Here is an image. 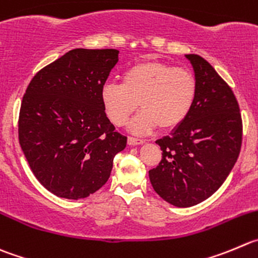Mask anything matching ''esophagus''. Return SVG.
<instances>
[{
	"label": "esophagus",
	"mask_w": 258,
	"mask_h": 258,
	"mask_svg": "<svg viewBox=\"0 0 258 258\" xmlns=\"http://www.w3.org/2000/svg\"><path fill=\"white\" fill-rule=\"evenodd\" d=\"M144 141L141 138H136V137H129L127 138V144L129 146H139V144H143Z\"/></svg>",
	"instance_id": "34e87169"
}]
</instances>
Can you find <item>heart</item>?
<instances>
[{"label": "heart", "mask_w": 258, "mask_h": 258, "mask_svg": "<svg viewBox=\"0 0 258 258\" xmlns=\"http://www.w3.org/2000/svg\"><path fill=\"white\" fill-rule=\"evenodd\" d=\"M198 94V81L190 70L158 60H142L124 71L121 83L106 82L101 88L105 114L121 126L138 110L143 111L131 122L133 133L144 134L173 129L186 120Z\"/></svg>", "instance_id": "heart-1"}]
</instances>
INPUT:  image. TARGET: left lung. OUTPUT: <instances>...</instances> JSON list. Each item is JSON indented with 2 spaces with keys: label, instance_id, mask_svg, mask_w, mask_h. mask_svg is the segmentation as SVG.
<instances>
[{
  "label": "left lung",
  "instance_id": "8db88e82",
  "mask_svg": "<svg viewBox=\"0 0 258 258\" xmlns=\"http://www.w3.org/2000/svg\"><path fill=\"white\" fill-rule=\"evenodd\" d=\"M186 58L198 81L195 104L182 124L156 142L162 161L149 171L154 191L178 208L210 198L234 167L242 146V117L232 88L203 57Z\"/></svg>",
  "mask_w": 258,
  "mask_h": 258
}]
</instances>
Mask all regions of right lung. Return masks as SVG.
Returning a JSON list of instances; mask_svg holds the SVG:
<instances>
[{
  "instance_id": "obj_1",
  "label": "right lung",
  "mask_w": 258,
  "mask_h": 258,
  "mask_svg": "<svg viewBox=\"0 0 258 258\" xmlns=\"http://www.w3.org/2000/svg\"><path fill=\"white\" fill-rule=\"evenodd\" d=\"M116 49H73L39 71L19 116V142L39 182L78 200L106 183L126 137L105 114L101 88L119 60Z\"/></svg>"
}]
</instances>
